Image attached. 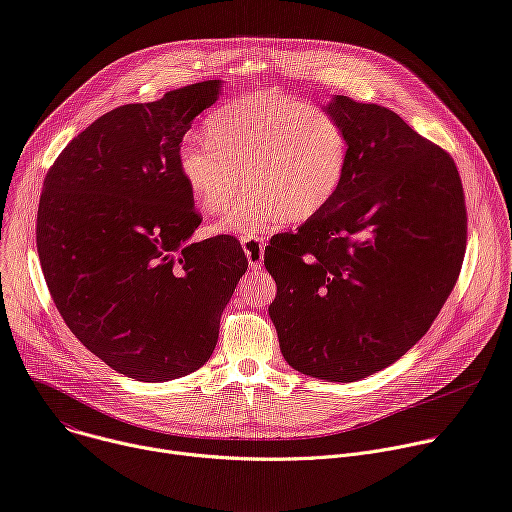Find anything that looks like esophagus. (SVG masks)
Returning <instances> with one entry per match:
<instances>
[{
	"label": "esophagus",
	"mask_w": 512,
	"mask_h": 512,
	"mask_svg": "<svg viewBox=\"0 0 512 512\" xmlns=\"http://www.w3.org/2000/svg\"><path fill=\"white\" fill-rule=\"evenodd\" d=\"M241 245H243V251L247 255L249 267L259 271L263 267V251H265L263 239H259V237H243Z\"/></svg>",
	"instance_id": "1"
}]
</instances>
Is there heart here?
Segmentation results:
<instances>
[{
	"label": "heart",
	"instance_id": "1",
	"mask_svg": "<svg viewBox=\"0 0 512 512\" xmlns=\"http://www.w3.org/2000/svg\"><path fill=\"white\" fill-rule=\"evenodd\" d=\"M206 141L188 138L177 171L204 212H218L214 232L253 237L280 220L302 222L331 202L345 175L349 143L329 112L277 89H255L218 108Z\"/></svg>",
	"mask_w": 512,
	"mask_h": 512
}]
</instances>
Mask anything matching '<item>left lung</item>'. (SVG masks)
<instances>
[{
    "label": "left lung",
    "instance_id": "8db88e82",
    "mask_svg": "<svg viewBox=\"0 0 512 512\" xmlns=\"http://www.w3.org/2000/svg\"><path fill=\"white\" fill-rule=\"evenodd\" d=\"M347 134L339 190L296 232L275 235L269 318L300 374L357 382L400 359L451 294L466 253L453 159L396 112L333 96Z\"/></svg>",
    "mask_w": 512,
    "mask_h": 512
}]
</instances>
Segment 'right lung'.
I'll list each match as a JSON object with an SVG mask.
<instances>
[{"label":"right lung","instance_id":"obj_1","mask_svg":"<svg viewBox=\"0 0 512 512\" xmlns=\"http://www.w3.org/2000/svg\"><path fill=\"white\" fill-rule=\"evenodd\" d=\"M222 87L210 79L104 114L44 177L36 247L57 310L91 353L138 382L183 378L210 359L249 267L228 235L190 241L202 220L177 171L185 132Z\"/></svg>","mask_w":512,"mask_h":512}]
</instances>
